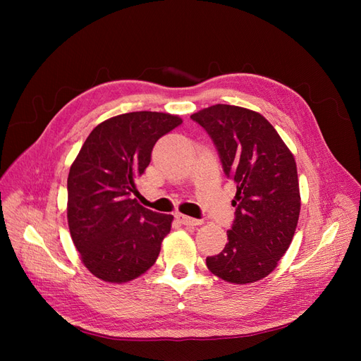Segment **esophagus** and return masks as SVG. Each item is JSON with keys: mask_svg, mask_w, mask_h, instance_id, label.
Here are the masks:
<instances>
[{"mask_svg": "<svg viewBox=\"0 0 361 361\" xmlns=\"http://www.w3.org/2000/svg\"><path fill=\"white\" fill-rule=\"evenodd\" d=\"M176 218L185 226H200L202 224V220H197V218H191V216L183 215V214H176Z\"/></svg>", "mask_w": 361, "mask_h": 361, "instance_id": "1", "label": "esophagus"}]
</instances>
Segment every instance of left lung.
I'll return each instance as SVG.
<instances>
[{"label":"left lung","mask_w":361,"mask_h":361,"mask_svg":"<svg viewBox=\"0 0 361 361\" xmlns=\"http://www.w3.org/2000/svg\"><path fill=\"white\" fill-rule=\"evenodd\" d=\"M209 137L236 183L235 221L220 255L206 257L214 276L235 285L271 274L286 253L301 209L297 164L268 120L248 108L216 104L191 116Z\"/></svg>","instance_id":"obj_1"}]
</instances>
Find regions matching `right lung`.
<instances>
[{
  "label": "right lung",
  "instance_id": "obj_1",
  "mask_svg": "<svg viewBox=\"0 0 361 361\" xmlns=\"http://www.w3.org/2000/svg\"><path fill=\"white\" fill-rule=\"evenodd\" d=\"M169 113L135 111L97 125L71 166L68 224L84 267L108 283L130 281L155 264L173 215L134 199L157 141L179 126Z\"/></svg>",
  "mask_w": 361,
  "mask_h": 361
}]
</instances>
